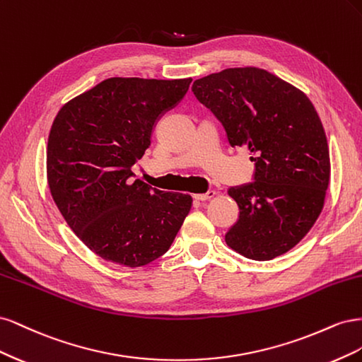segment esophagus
<instances>
[{"label": "esophagus", "mask_w": 362, "mask_h": 362, "mask_svg": "<svg viewBox=\"0 0 362 362\" xmlns=\"http://www.w3.org/2000/svg\"><path fill=\"white\" fill-rule=\"evenodd\" d=\"M214 196H216V192H214V190H208L206 193H198V194H194V199H198V201H208V199L214 198Z\"/></svg>", "instance_id": "34e87169"}]
</instances>
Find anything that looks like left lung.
<instances>
[{
    "mask_svg": "<svg viewBox=\"0 0 362 362\" xmlns=\"http://www.w3.org/2000/svg\"><path fill=\"white\" fill-rule=\"evenodd\" d=\"M192 90L221 120L229 145L247 148L255 161V181L228 190L240 216L226 245L257 261L286 254L320 216L331 178L329 146L310 98L254 66L206 75Z\"/></svg>",
    "mask_w": 362,
    "mask_h": 362,
    "instance_id": "obj_1",
    "label": "left lung"
}]
</instances>
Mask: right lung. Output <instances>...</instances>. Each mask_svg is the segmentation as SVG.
<instances>
[{
	"instance_id": "right-lung-1",
	"label": "right lung",
	"mask_w": 362,
	"mask_h": 362,
	"mask_svg": "<svg viewBox=\"0 0 362 362\" xmlns=\"http://www.w3.org/2000/svg\"><path fill=\"white\" fill-rule=\"evenodd\" d=\"M192 78L113 76L64 104L47 148L51 196L64 221L98 257L125 267L166 254L192 208V196L140 180L158 117L187 93Z\"/></svg>"
}]
</instances>
